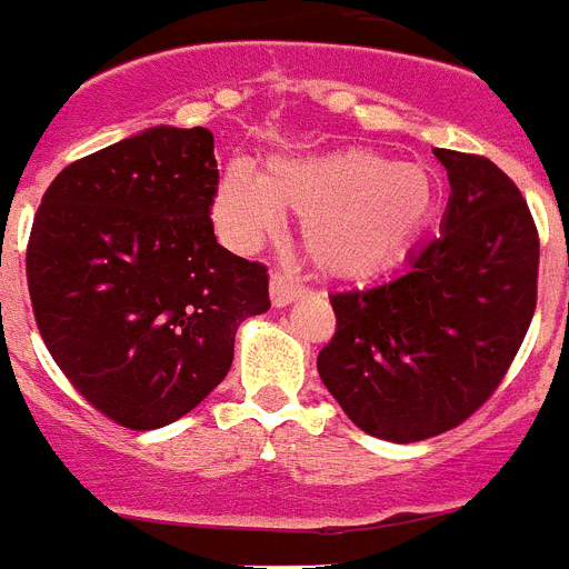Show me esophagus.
<instances>
[{
  "label": "esophagus",
  "instance_id": "esophagus-1",
  "mask_svg": "<svg viewBox=\"0 0 569 569\" xmlns=\"http://www.w3.org/2000/svg\"><path fill=\"white\" fill-rule=\"evenodd\" d=\"M299 296H301V284H296L290 276L284 273L270 276V301H273V308H288V305H293Z\"/></svg>",
  "mask_w": 569,
  "mask_h": 569
}]
</instances>
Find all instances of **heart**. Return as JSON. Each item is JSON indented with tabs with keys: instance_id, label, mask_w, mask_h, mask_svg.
<instances>
[{
	"instance_id": "obj_1",
	"label": "heart",
	"mask_w": 569,
	"mask_h": 569,
	"mask_svg": "<svg viewBox=\"0 0 569 569\" xmlns=\"http://www.w3.org/2000/svg\"><path fill=\"white\" fill-rule=\"evenodd\" d=\"M436 179L421 164L367 148L273 156L264 170L230 162L213 193V219L239 250L279 230L281 210L301 216L310 259L336 279H367L410 253L436 213Z\"/></svg>"
}]
</instances>
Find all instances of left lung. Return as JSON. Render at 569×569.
I'll use <instances>...</instances> for the list:
<instances>
[{"mask_svg":"<svg viewBox=\"0 0 569 569\" xmlns=\"http://www.w3.org/2000/svg\"><path fill=\"white\" fill-rule=\"evenodd\" d=\"M450 179L441 233L376 288L333 293L319 376L359 430L421 441L453 430L501 385L536 313L539 233L510 176L433 148Z\"/></svg>","mask_w":569,"mask_h":569,"instance_id":"left-lung-1","label":"left lung"}]
</instances>
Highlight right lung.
<instances>
[{"instance_id":"obj_1","label":"right lung","mask_w":569,"mask_h":569,"mask_svg":"<svg viewBox=\"0 0 569 569\" xmlns=\"http://www.w3.org/2000/svg\"><path fill=\"white\" fill-rule=\"evenodd\" d=\"M208 128H148L68 164L28 241L39 333L70 385L130 430L182 419L233 365L268 270L224 250Z\"/></svg>"}]
</instances>
